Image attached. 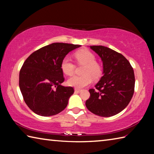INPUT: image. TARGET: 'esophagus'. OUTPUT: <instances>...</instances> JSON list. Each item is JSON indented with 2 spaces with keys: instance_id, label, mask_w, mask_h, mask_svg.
Instances as JSON below:
<instances>
[{
  "instance_id": "esophagus-1",
  "label": "esophagus",
  "mask_w": 154,
  "mask_h": 154,
  "mask_svg": "<svg viewBox=\"0 0 154 154\" xmlns=\"http://www.w3.org/2000/svg\"><path fill=\"white\" fill-rule=\"evenodd\" d=\"M75 92H82V90L81 89H78V88H75Z\"/></svg>"
}]
</instances>
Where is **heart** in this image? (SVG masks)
Here are the masks:
<instances>
[{"label":"heart","instance_id":"heart-1","mask_svg":"<svg viewBox=\"0 0 154 154\" xmlns=\"http://www.w3.org/2000/svg\"><path fill=\"white\" fill-rule=\"evenodd\" d=\"M75 58L79 64H83L82 75H75L68 80V84L70 86L82 88L90 84L92 82V77L98 78L102 73V68L96 60V57L92 52L88 49H83L77 51L74 54ZM75 66L73 62L67 57L63 58L61 62L62 72L68 76L74 73Z\"/></svg>","mask_w":154,"mask_h":154}]
</instances>
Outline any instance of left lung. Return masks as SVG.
Instances as JSON below:
<instances>
[{"instance_id": "8db88e82", "label": "left lung", "mask_w": 154, "mask_h": 154, "mask_svg": "<svg viewBox=\"0 0 154 154\" xmlns=\"http://www.w3.org/2000/svg\"><path fill=\"white\" fill-rule=\"evenodd\" d=\"M102 59L103 76L95 89H90L85 102L88 110L101 117H111L126 107L134 92V70L129 61L116 51L102 45L90 46Z\"/></svg>"}]
</instances>
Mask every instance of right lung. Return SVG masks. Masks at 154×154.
I'll use <instances>...</instances> for the list:
<instances>
[{
  "mask_svg": "<svg viewBox=\"0 0 154 154\" xmlns=\"http://www.w3.org/2000/svg\"><path fill=\"white\" fill-rule=\"evenodd\" d=\"M79 47L54 43L34 51L26 60L20 71L19 85L26 104L34 113L48 117L66 107L74 89L61 85L64 81L61 62L69 52Z\"/></svg>",
  "mask_w": 154,
  "mask_h": 154,
  "instance_id": "add662e5",
  "label": "right lung"
}]
</instances>
